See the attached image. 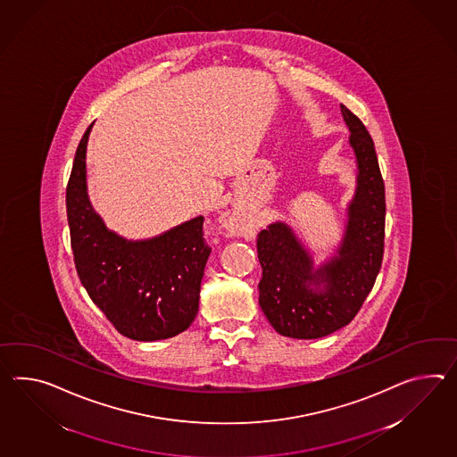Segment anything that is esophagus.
Here are the masks:
<instances>
[{"label":"esophagus","mask_w":457,"mask_h":457,"mask_svg":"<svg viewBox=\"0 0 457 457\" xmlns=\"http://www.w3.org/2000/svg\"><path fill=\"white\" fill-rule=\"evenodd\" d=\"M243 218L239 216V214H229L226 220L223 221V228L228 231V233H239L241 231V228H245L243 226Z\"/></svg>","instance_id":"1"}]
</instances>
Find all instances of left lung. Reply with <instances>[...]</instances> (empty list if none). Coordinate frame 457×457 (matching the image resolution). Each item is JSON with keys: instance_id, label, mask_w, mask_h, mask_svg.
Here are the masks:
<instances>
[{"instance_id": "left-lung-1", "label": "left lung", "mask_w": 457, "mask_h": 457, "mask_svg": "<svg viewBox=\"0 0 457 457\" xmlns=\"http://www.w3.org/2000/svg\"><path fill=\"white\" fill-rule=\"evenodd\" d=\"M340 111L355 154L356 188L334 254L315 264L284 221L269 224L257 236L259 305L274 330L290 338H320L352 322L381 268L386 204L375 144L356 115L345 105Z\"/></svg>"}]
</instances>
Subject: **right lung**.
<instances>
[{"mask_svg":"<svg viewBox=\"0 0 457 457\" xmlns=\"http://www.w3.org/2000/svg\"><path fill=\"white\" fill-rule=\"evenodd\" d=\"M82 137L67 183V221L79 278L92 302L127 338L156 342L188 328L198 313L201 278L210 257L203 216L148 239L109 229L92 208Z\"/></svg>","mask_w":457,"mask_h":457,"instance_id":"1","label":"right lung"}]
</instances>
